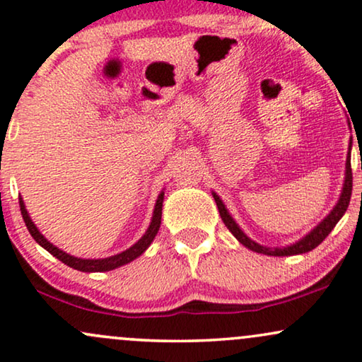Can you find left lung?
<instances>
[{"mask_svg":"<svg viewBox=\"0 0 362 362\" xmlns=\"http://www.w3.org/2000/svg\"><path fill=\"white\" fill-rule=\"evenodd\" d=\"M351 192H353V170H351V160L348 156V160H346V177H344V186H343V192H341V197L338 201V204L334 206V209L329 212L328 217H325L323 221L320 222L318 226L315 227L313 230L310 232L308 235L303 237V239L296 242V244L290 245V247H284V249H270V247H264L260 244H257L252 239H249L244 232L239 229V226L235 224L234 219L229 216V212H227L226 206L222 204V201L219 199V196L212 194L214 196V201L217 204V209H219V214H221V219L224 221V224L227 229H229L232 234L237 240L240 242L242 245H245L247 249L254 250V252H259V254H265V255H274V257H285V255H296V254H305V252H310L313 250L315 247H318L321 242H323L326 237L331 230L334 229V226L338 224V221L341 217L344 216L346 209H348L349 206V201H351Z\"/></svg>","mask_w":362,"mask_h":362,"instance_id":"1","label":"left lung"}]
</instances>
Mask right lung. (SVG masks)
<instances>
[{"label":"right lung","mask_w":362,"mask_h":362,"mask_svg":"<svg viewBox=\"0 0 362 362\" xmlns=\"http://www.w3.org/2000/svg\"><path fill=\"white\" fill-rule=\"evenodd\" d=\"M163 197H165V192H161L160 196H158V201H156V206H155V211H153V219H151V224L148 227V230L145 232V235L141 237L140 240L136 242L135 245L130 247V249L122 252V254H117L113 257H107V259H98V260H90V259H77V257H72L66 254V252L59 250L57 247H54L51 242L44 239V235L41 232L37 230V227L34 226V222L31 221V217H29L26 207H24V202L21 197H19V207H21V214H23V219H24V224H26L29 234L33 235V239L37 242L39 245L44 247L49 254H52L56 259H59L62 262V264H66L69 267H72V269L76 270H81V272H108V270H113V269H118V267L128 264V262L135 260L136 257H140L143 252L148 249V245L151 244L153 239H155V235L158 234V230H160V224H161V211H163Z\"/></svg>","instance_id":"add662e5"}]
</instances>
